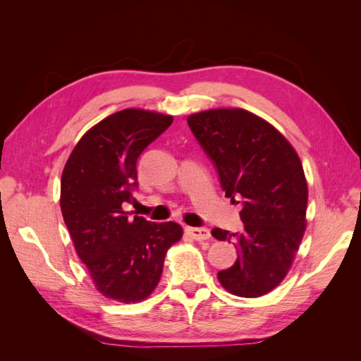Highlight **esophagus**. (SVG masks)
Returning <instances> with one entry per match:
<instances>
[{"mask_svg": "<svg viewBox=\"0 0 361 361\" xmlns=\"http://www.w3.org/2000/svg\"><path fill=\"white\" fill-rule=\"evenodd\" d=\"M187 232L192 239H195V241H207V239L211 238L209 228L206 227H188Z\"/></svg>", "mask_w": 361, "mask_h": 361, "instance_id": "1", "label": "esophagus"}]
</instances>
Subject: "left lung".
<instances>
[{
  "label": "left lung",
  "mask_w": 361,
  "mask_h": 361,
  "mask_svg": "<svg viewBox=\"0 0 361 361\" xmlns=\"http://www.w3.org/2000/svg\"><path fill=\"white\" fill-rule=\"evenodd\" d=\"M188 125L226 197L243 204L241 232L212 231L238 253L218 280L238 297H262L286 277L305 231L309 191L302 164L274 126L241 108L192 114Z\"/></svg>",
  "instance_id": "8db88e82"
}]
</instances>
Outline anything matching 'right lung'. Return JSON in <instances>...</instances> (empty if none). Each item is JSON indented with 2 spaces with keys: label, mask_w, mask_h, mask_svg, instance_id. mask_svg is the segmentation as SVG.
<instances>
[{
  "label": "right lung",
  "mask_w": 361,
  "mask_h": 361,
  "mask_svg": "<svg viewBox=\"0 0 361 361\" xmlns=\"http://www.w3.org/2000/svg\"><path fill=\"white\" fill-rule=\"evenodd\" d=\"M173 122L145 110L117 111L101 120L75 146L61 174V214L76 253L104 297L138 302L154 292L167 250L182 238L178 223L129 220L137 162Z\"/></svg>",
  "instance_id": "add662e5"
}]
</instances>
